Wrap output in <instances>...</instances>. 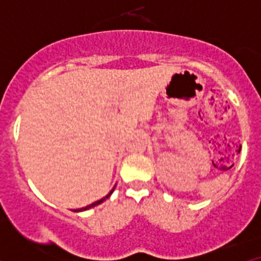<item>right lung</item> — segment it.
I'll return each mask as SVG.
<instances>
[{"instance_id":"right-lung-1","label":"right lung","mask_w":261,"mask_h":261,"mask_svg":"<svg viewBox=\"0 0 261 261\" xmlns=\"http://www.w3.org/2000/svg\"><path fill=\"white\" fill-rule=\"evenodd\" d=\"M116 187V186H115ZM115 187L114 188H112V190L110 191V193H108L107 196H105V197H103V199H100V200H98V201H95V202H93V204H90V205H87V206H85V208H81V209H75L74 212H84V211H87V209H90V208H94V206H96V205H99V204H102L103 201H105L106 199H108V197H110L111 195H112V192H114V190H115Z\"/></svg>"}]
</instances>
